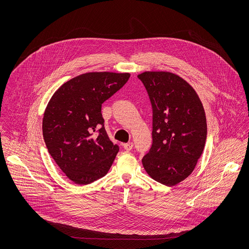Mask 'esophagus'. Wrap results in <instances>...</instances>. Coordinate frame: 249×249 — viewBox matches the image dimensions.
<instances>
[{"mask_svg":"<svg viewBox=\"0 0 249 249\" xmlns=\"http://www.w3.org/2000/svg\"><path fill=\"white\" fill-rule=\"evenodd\" d=\"M123 148H124V150L129 152L133 149V143H132V142H129V143H126V144L123 145Z\"/></svg>","mask_w":249,"mask_h":249,"instance_id":"34e87169","label":"esophagus"}]
</instances>
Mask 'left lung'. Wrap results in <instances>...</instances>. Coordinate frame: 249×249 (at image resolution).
I'll use <instances>...</instances> for the list:
<instances>
[{
  "mask_svg": "<svg viewBox=\"0 0 249 249\" xmlns=\"http://www.w3.org/2000/svg\"><path fill=\"white\" fill-rule=\"evenodd\" d=\"M138 78L153 108V144L142 162L156 181L176 185L192 173L205 147L203 104L194 89L175 74L145 72Z\"/></svg>",
  "mask_w": 249,
  "mask_h": 249,
  "instance_id": "1",
  "label": "left lung"
}]
</instances>
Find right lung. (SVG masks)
<instances>
[{"label":"right lung","instance_id":"obj_1","mask_svg":"<svg viewBox=\"0 0 249 249\" xmlns=\"http://www.w3.org/2000/svg\"><path fill=\"white\" fill-rule=\"evenodd\" d=\"M129 78V73H86L63 84L47 104L42 121L47 150L76 184L103 177L119 152L105 131L101 104Z\"/></svg>","mask_w":249,"mask_h":249}]
</instances>
